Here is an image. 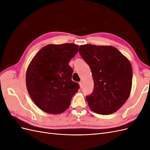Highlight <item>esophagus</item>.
Here are the masks:
<instances>
[{"mask_svg": "<svg viewBox=\"0 0 150 150\" xmlns=\"http://www.w3.org/2000/svg\"><path fill=\"white\" fill-rule=\"evenodd\" d=\"M79 84L80 88H83V83L81 82V81H80V82L79 83Z\"/></svg>", "mask_w": 150, "mask_h": 150, "instance_id": "esophagus-1", "label": "esophagus"}]
</instances>
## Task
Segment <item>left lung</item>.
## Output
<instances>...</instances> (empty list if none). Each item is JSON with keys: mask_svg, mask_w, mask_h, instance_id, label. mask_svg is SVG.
I'll return each mask as SVG.
<instances>
[{"mask_svg": "<svg viewBox=\"0 0 150 150\" xmlns=\"http://www.w3.org/2000/svg\"><path fill=\"white\" fill-rule=\"evenodd\" d=\"M79 51L92 72L94 90L86 97L91 110L103 115L117 111L128 99L132 87L129 61L111 46L81 45Z\"/></svg>", "mask_w": 150, "mask_h": 150, "instance_id": "1", "label": "left lung"}]
</instances>
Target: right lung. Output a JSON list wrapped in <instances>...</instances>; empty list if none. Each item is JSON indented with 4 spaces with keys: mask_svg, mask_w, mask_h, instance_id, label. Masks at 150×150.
Segmentation results:
<instances>
[{
    "mask_svg": "<svg viewBox=\"0 0 150 150\" xmlns=\"http://www.w3.org/2000/svg\"><path fill=\"white\" fill-rule=\"evenodd\" d=\"M74 44H48L35 54L26 71V86L31 99L39 109L57 115L69 108L79 85L72 81L69 66L78 52Z\"/></svg>",
    "mask_w": 150,
    "mask_h": 150,
    "instance_id": "right-lung-1",
    "label": "right lung"
}]
</instances>
